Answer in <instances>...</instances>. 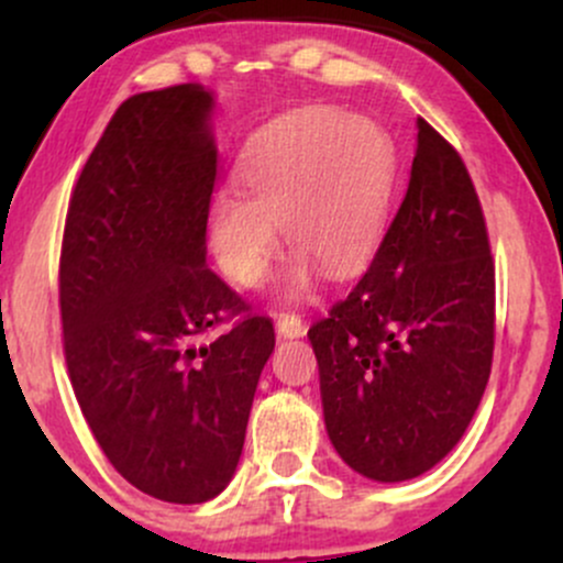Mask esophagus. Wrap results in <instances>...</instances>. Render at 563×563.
<instances>
[{
  "label": "esophagus",
  "mask_w": 563,
  "mask_h": 563,
  "mask_svg": "<svg viewBox=\"0 0 563 563\" xmlns=\"http://www.w3.org/2000/svg\"><path fill=\"white\" fill-rule=\"evenodd\" d=\"M275 331L283 339H296V335L307 333V322L301 320V314L296 312H283L275 318Z\"/></svg>",
  "instance_id": "esophagus-1"
}]
</instances>
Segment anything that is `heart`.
Returning <instances> with one entry per match:
<instances>
[{
	"label": "heart",
	"instance_id": "heart-1",
	"mask_svg": "<svg viewBox=\"0 0 563 563\" xmlns=\"http://www.w3.org/2000/svg\"><path fill=\"white\" fill-rule=\"evenodd\" d=\"M397 174L391 134L371 115L307 108L277 121L241 153L235 190H219L209 209L211 249L222 273L243 288L267 277L277 230L294 256L290 286L318 273L352 275L384 235Z\"/></svg>",
	"mask_w": 563,
	"mask_h": 563
}]
</instances>
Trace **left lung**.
Segmentation results:
<instances>
[{"label":"left lung","instance_id":"8db88e82","mask_svg":"<svg viewBox=\"0 0 563 563\" xmlns=\"http://www.w3.org/2000/svg\"><path fill=\"white\" fill-rule=\"evenodd\" d=\"M407 192L346 299L309 328L346 466L405 482L461 442L493 371L495 262L461 153L426 119Z\"/></svg>","mask_w":563,"mask_h":563}]
</instances>
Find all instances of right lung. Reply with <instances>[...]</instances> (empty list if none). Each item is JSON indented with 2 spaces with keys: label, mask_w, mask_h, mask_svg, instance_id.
Wrapping results in <instances>:
<instances>
[{
  "label": "right lung",
  "mask_w": 563,
  "mask_h": 563,
  "mask_svg": "<svg viewBox=\"0 0 563 563\" xmlns=\"http://www.w3.org/2000/svg\"><path fill=\"white\" fill-rule=\"evenodd\" d=\"M211 106L198 84L121 102L70 192L60 249L63 352L84 418L129 484L179 506L228 487L275 349L269 318L206 264ZM222 321L233 325L200 345Z\"/></svg>",
  "instance_id": "right-lung-1"
}]
</instances>
